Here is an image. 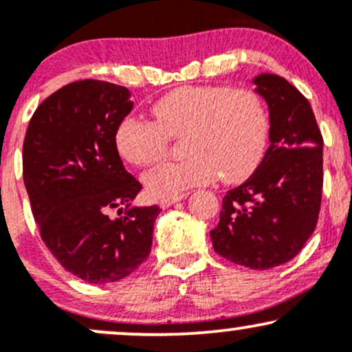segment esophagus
<instances>
[{
  "mask_svg": "<svg viewBox=\"0 0 352 352\" xmlns=\"http://www.w3.org/2000/svg\"><path fill=\"white\" fill-rule=\"evenodd\" d=\"M184 199H187V195H185V193H180V195H173V197H165V199L159 201V205L162 208H168V207H172L173 204H177V201H180Z\"/></svg>",
  "mask_w": 352,
  "mask_h": 352,
  "instance_id": "obj_1",
  "label": "esophagus"
}]
</instances>
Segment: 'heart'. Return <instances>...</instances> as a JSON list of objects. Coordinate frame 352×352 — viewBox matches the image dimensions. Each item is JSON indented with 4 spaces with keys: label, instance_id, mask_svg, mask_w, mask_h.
<instances>
[{
    "label": "heart",
    "instance_id": "1",
    "mask_svg": "<svg viewBox=\"0 0 352 352\" xmlns=\"http://www.w3.org/2000/svg\"><path fill=\"white\" fill-rule=\"evenodd\" d=\"M155 124L127 117L116 132V147L137 167L159 162L168 139L180 140L184 159L165 162L144 177L148 193L172 197L220 177L223 184L248 179L268 140V116L248 89L187 86L173 89L152 106Z\"/></svg>",
    "mask_w": 352,
    "mask_h": 352
}]
</instances>
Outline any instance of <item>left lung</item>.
I'll return each instance as SVG.
<instances>
[{
  "label": "left lung",
  "mask_w": 352,
  "mask_h": 352,
  "mask_svg": "<svg viewBox=\"0 0 352 352\" xmlns=\"http://www.w3.org/2000/svg\"><path fill=\"white\" fill-rule=\"evenodd\" d=\"M268 104L270 147L256 170L221 200L210 232L232 263L270 270L293 260L318 223L322 195V135L308 99L276 74L253 79Z\"/></svg>",
  "instance_id": "8db88e82"
}]
</instances>
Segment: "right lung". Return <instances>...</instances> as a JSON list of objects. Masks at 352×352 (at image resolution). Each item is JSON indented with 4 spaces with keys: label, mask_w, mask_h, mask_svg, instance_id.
I'll list each match as a JSON object with an SVG mask.
<instances>
[{
    "label": "right lung",
    "mask_w": 352,
    "mask_h": 352,
    "mask_svg": "<svg viewBox=\"0 0 352 352\" xmlns=\"http://www.w3.org/2000/svg\"><path fill=\"white\" fill-rule=\"evenodd\" d=\"M132 107L127 87L76 80L39 104L24 137V185L44 245L92 285L122 280L147 260L160 213L132 207L142 185L116 147ZM116 208L119 217L110 215Z\"/></svg>",
    "instance_id": "1"
}]
</instances>
